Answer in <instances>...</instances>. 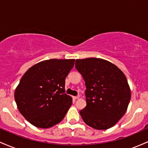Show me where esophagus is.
<instances>
[{"label": "esophagus", "instance_id": "34e87169", "mask_svg": "<svg viewBox=\"0 0 148 148\" xmlns=\"http://www.w3.org/2000/svg\"><path fill=\"white\" fill-rule=\"evenodd\" d=\"M79 96H75V97H73V99H74V100H76V99H79Z\"/></svg>", "mask_w": 148, "mask_h": 148}]
</instances>
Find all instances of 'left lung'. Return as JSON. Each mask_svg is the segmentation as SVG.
Instances as JSON below:
<instances>
[{"mask_svg": "<svg viewBox=\"0 0 148 148\" xmlns=\"http://www.w3.org/2000/svg\"><path fill=\"white\" fill-rule=\"evenodd\" d=\"M83 76L87 105L80 111L84 123L95 130L112 127L126 112L131 91L126 76L108 61L96 58L76 60Z\"/></svg>", "mask_w": 148, "mask_h": 148, "instance_id": "8db88e82", "label": "left lung"}]
</instances>
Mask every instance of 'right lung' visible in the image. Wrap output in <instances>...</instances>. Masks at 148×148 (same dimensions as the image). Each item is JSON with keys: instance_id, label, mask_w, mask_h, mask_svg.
Returning a JSON list of instances; mask_svg holds the SVG:
<instances>
[{"instance_id": "add662e5", "label": "right lung", "mask_w": 148, "mask_h": 148, "mask_svg": "<svg viewBox=\"0 0 148 148\" xmlns=\"http://www.w3.org/2000/svg\"><path fill=\"white\" fill-rule=\"evenodd\" d=\"M74 59H50L37 63L22 76L14 99L20 113L30 124L49 128L62 120L72 103L64 93L65 78Z\"/></svg>"}]
</instances>
